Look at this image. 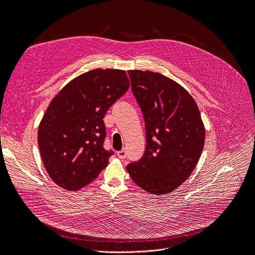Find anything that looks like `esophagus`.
<instances>
[{"label": "esophagus", "instance_id": "1", "mask_svg": "<svg viewBox=\"0 0 255 255\" xmlns=\"http://www.w3.org/2000/svg\"><path fill=\"white\" fill-rule=\"evenodd\" d=\"M117 154H118V157H119L120 159H124V158L126 157V155H127L126 150H124V149L121 150V151H118Z\"/></svg>", "mask_w": 255, "mask_h": 255}]
</instances>
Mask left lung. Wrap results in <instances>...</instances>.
<instances>
[{
	"label": "left lung",
	"instance_id": "left-lung-1",
	"mask_svg": "<svg viewBox=\"0 0 255 255\" xmlns=\"http://www.w3.org/2000/svg\"><path fill=\"white\" fill-rule=\"evenodd\" d=\"M131 88L145 119L143 156L126 169L142 190L153 195L175 191L201 156L205 128L200 112L183 86L160 73L128 71Z\"/></svg>",
	"mask_w": 255,
	"mask_h": 255
}]
</instances>
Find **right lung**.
Listing matches in <instances>:
<instances>
[{
    "label": "right lung",
    "mask_w": 255,
    "mask_h": 255,
    "mask_svg": "<svg viewBox=\"0 0 255 255\" xmlns=\"http://www.w3.org/2000/svg\"><path fill=\"white\" fill-rule=\"evenodd\" d=\"M130 86L123 70L95 69L65 84L50 102L38 127L40 156L51 179L78 191L107 167L103 148L108 108Z\"/></svg>",
    "instance_id": "add662e5"
}]
</instances>
